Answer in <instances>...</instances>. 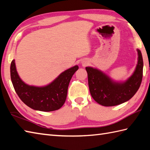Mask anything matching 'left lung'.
Instances as JSON below:
<instances>
[{
    "mask_svg": "<svg viewBox=\"0 0 150 150\" xmlns=\"http://www.w3.org/2000/svg\"><path fill=\"white\" fill-rule=\"evenodd\" d=\"M138 62L133 74L124 82H116L100 70L86 67L88 85L91 97L104 106H113L132 98L141 86L143 74V59L137 49Z\"/></svg>",
    "mask_w": 150,
    "mask_h": 150,
    "instance_id": "obj_1",
    "label": "left lung"
}]
</instances>
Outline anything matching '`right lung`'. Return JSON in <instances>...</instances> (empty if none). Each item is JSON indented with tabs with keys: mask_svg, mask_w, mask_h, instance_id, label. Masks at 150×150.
Returning a JSON list of instances; mask_svg holds the SVG:
<instances>
[{
	"mask_svg": "<svg viewBox=\"0 0 150 150\" xmlns=\"http://www.w3.org/2000/svg\"><path fill=\"white\" fill-rule=\"evenodd\" d=\"M78 69V66H75L66 70L52 83L43 87L25 84L16 70L15 60L11 63L10 74L16 93L25 104L35 110L52 111L60 109L64 104L70 80Z\"/></svg>",
	"mask_w": 150,
	"mask_h": 150,
	"instance_id": "add662e5",
	"label": "right lung"
}]
</instances>
